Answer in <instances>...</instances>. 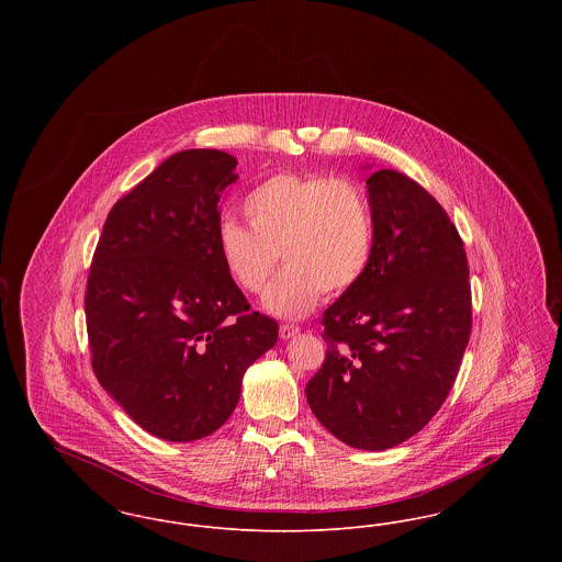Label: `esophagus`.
<instances>
[{
	"instance_id": "obj_1",
	"label": "esophagus",
	"mask_w": 562,
	"mask_h": 562,
	"mask_svg": "<svg viewBox=\"0 0 562 562\" xmlns=\"http://www.w3.org/2000/svg\"><path fill=\"white\" fill-rule=\"evenodd\" d=\"M294 335H299V326L280 324V339H293Z\"/></svg>"
}]
</instances>
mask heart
<instances>
[{"label":"heart","instance_id":"heart-1","mask_svg":"<svg viewBox=\"0 0 562 562\" xmlns=\"http://www.w3.org/2000/svg\"><path fill=\"white\" fill-rule=\"evenodd\" d=\"M241 211L248 227L223 218L216 250L246 293H259L268 284L280 252L286 268L263 296L273 316L310 314L322 293H346L371 266L373 206L367 189L351 179L273 175L250 189Z\"/></svg>","mask_w":562,"mask_h":562}]
</instances>
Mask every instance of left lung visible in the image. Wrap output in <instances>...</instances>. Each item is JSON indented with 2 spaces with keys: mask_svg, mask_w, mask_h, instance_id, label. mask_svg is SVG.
I'll use <instances>...</instances> for the list:
<instances>
[{
  "mask_svg": "<svg viewBox=\"0 0 562 562\" xmlns=\"http://www.w3.org/2000/svg\"><path fill=\"white\" fill-rule=\"evenodd\" d=\"M367 191L373 259L322 316L328 348L305 396L335 438L383 451L447 401L472 330V291L463 241L426 189L383 168Z\"/></svg>",
  "mask_w": 562,
  "mask_h": 562,
  "instance_id": "obj_1",
  "label": "left lung"
}]
</instances>
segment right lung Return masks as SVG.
Wrapping results in <instances>:
<instances>
[{
    "label": "right lung",
    "instance_id": "right-lung-1",
    "mask_svg": "<svg viewBox=\"0 0 562 562\" xmlns=\"http://www.w3.org/2000/svg\"><path fill=\"white\" fill-rule=\"evenodd\" d=\"M218 149L170 156L108 214L86 284L92 369L134 424L191 442L221 428L246 369L278 341L216 250L218 202L236 183Z\"/></svg>",
    "mask_w": 562,
    "mask_h": 562
}]
</instances>
